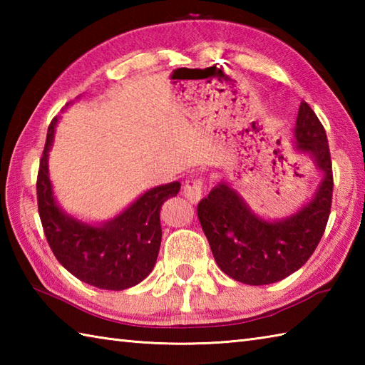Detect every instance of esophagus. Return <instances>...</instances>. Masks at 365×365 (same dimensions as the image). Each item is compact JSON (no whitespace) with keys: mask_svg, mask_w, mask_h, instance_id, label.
Returning a JSON list of instances; mask_svg holds the SVG:
<instances>
[{"mask_svg":"<svg viewBox=\"0 0 365 365\" xmlns=\"http://www.w3.org/2000/svg\"><path fill=\"white\" fill-rule=\"evenodd\" d=\"M204 195V180L202 178H191L183 185V196L187 197L191 204H197Z\"/></svg>","mask_w":365,"mask_h":365,"instance_id":"esophagus-1","label":"esophagus"}]
</instances>
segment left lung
<instances>
[{"label": "left lung", "instance_id": "left-lung-1", "mask_svg": "<svg viewBox=\"0 0 365 365\" xmlns=\"http://www.w3.org/2000/svg\"><path fill=\"white\" fill-rule=\"evenodd\" d=\"M294 149L323 173L314 199L279 221L255 216L242 196L220 183L197 205V218L221 271L238 282L267 285L299 269L314 254L327 229L332 202V163L327 131L302 102L294 125Z\"/></svg>", "mask_w": 365, "mask_h": 365}]
</instances>
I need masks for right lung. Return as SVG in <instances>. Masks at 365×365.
<instances>
[{"label":"right lung","mask_w":365,"mask_h":365,"mask_svg":"<svg viewBox=\"0 0 365 365\" xmlns=\"http://www.w3.org/2000/svg\"><path fill=\"white\" fill-rule=\"evenodd\" d=\"M56 122L54 118L48 127L37 174L38 216L46 242L61 265L80 281L103 290H125L153 269L161 245V205L177 196L180 182L145 191L102 226L75 220L54 200L48 175V150Z\"/></svg>","instance_id":"right-lung-1"}]
</instances>
